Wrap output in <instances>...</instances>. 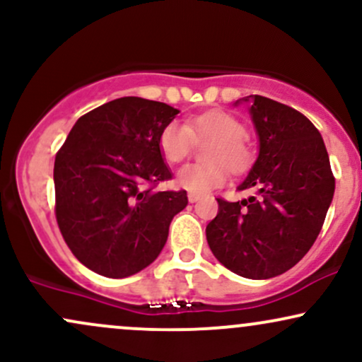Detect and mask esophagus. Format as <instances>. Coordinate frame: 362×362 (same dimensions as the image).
Wrapping results in <instances>:
<instances>
[{"label": "esophagus", "instance_id": "1", "mask_svg": "<svg viewBox=\"0 0 362 362\" xmlns=\"http://www.w3.org/2000/svg\"><path fill=\"white\" fill-rule=\"evenodd\" d=\"M199 199H201V195H197V194H192V192L189 194V202H197Z\"/></svg>", "mask_w": 362, "mask_h": 362}]
</instances>
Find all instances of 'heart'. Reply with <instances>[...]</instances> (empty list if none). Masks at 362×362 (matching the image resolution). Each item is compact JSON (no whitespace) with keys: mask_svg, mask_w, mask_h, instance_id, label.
Here are the masks:
<instances>
[{"mask_svg":"<svg viewBox=\"0 0 362 362\" xmlns=\"http://www.w3.org/2000/svg\"><path fill=\"white\" fill-rule=\"evenodd\" d=\"M247 127L228 112L195 115L184 124L172 120L160 131L158 148L168 163H180L192 149V139H211L204 158L209 163L187 165L177 173V184L192 194H206L226 180V167L240 172L250 163L252 148L245 141Z\"/></svg>","mask_w":362,"mask_h":362,"instance_id":"b5f03b06","label":"heart"}]
</instances>
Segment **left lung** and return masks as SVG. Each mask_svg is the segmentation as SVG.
Segmentation results:
<instances>
[{
  "mask_svg": "<svg viewBox=\"0 0 362 362\" xmlns=\"http://www.w3.org/2000/svg\"><path fill=\"white\" fill-rule=\"evenodd\" d=\"M260 141L255 165L236 190L243 201L218 197L207 224L211 252L226 269L248 279H269L300 262L322 230L335 177L318 129L301 112L250 95Z\"/></svg>",
  "mask_w": 362,
  "mask_h": 362,
  "instance_id": "left-lung-1",
  "label": "left lung"
}]
</instances>
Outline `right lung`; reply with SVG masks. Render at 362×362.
Returning <instances> with one entry per match:
<instances>
[{
  "label": "right lung",
  "mask_w": 362,
  "mask_h": 362,
  "mask_svg": "<svg viewBox=\"0 0 362 362\" xmlns=\"http://www.w3.org/2000/svg\"><path fill=\"white\" fill-rule=\"evenodd\" d=\"M177 109L122 97L76 120L54 161L57 226L73 255L90 271L122 279L163 250L185 190L155 192L172 173L158 148Z\"/></svg>",
  "instance_id": "obj_1"
}]
</instances>
